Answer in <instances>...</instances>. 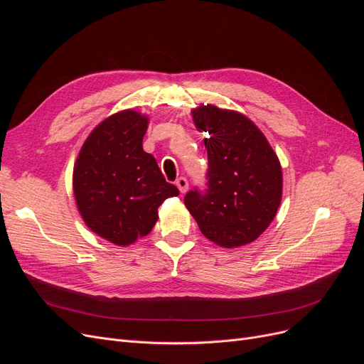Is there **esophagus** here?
Listing matches in <instances>:
<instances>
[{"label":"esophagus","mask_w":364,"mask_h":364,"mask_svg":"<svg viewBox=\"0 0 364 364\" xmlns=\"http://www.w3.org/2000/svg\"><path fill=\"white\" fill-rule=\"evenodd\" d=\"M176 184H177V187H178V190L181 193H186L187 190H188V181H187V178H184V177H180L177 181H176Z\"/></svg>","instance_id":"34e87169"}]
</instances>
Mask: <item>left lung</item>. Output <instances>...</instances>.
Listing matches in <instances>:
<instances>
[{
	"mask_svg": "<svg viewBox=\"0 0 364 364\" xmlns=\"http://www.w3.org/2000/svg\"><path fill=\"white\" fill-rule=\"evenodd\" d=\"M206 132L208 188H195L184 203L205 237L223 247L258 239L282 200V166L259 128L245 114L206 105L192 110Z\"/></svg>",
	"mask_w": 364,
	"mask_h": 364,
	"instance_id": "1",
	"label": "left lung"
}]
</instances>
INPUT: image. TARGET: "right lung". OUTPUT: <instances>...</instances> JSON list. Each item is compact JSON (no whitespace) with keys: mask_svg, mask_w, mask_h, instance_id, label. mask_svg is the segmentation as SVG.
Segmentation results:
<instances>
[{"mask_svg":"<svg viewBox=\"0 0 364 364\" xmlns=\"http://www.w3.org/2000/svg\"><path fill=\"white\" fill-rule=\"evenodd\" d=\"M147 125L149 118L136 110L112 114L91 131L73 168V195L84 223L118 246L147 236L162 202L180 193L143 150Z\"/></svg>","mask_w":364,"mask_h":364,"instance_id":"obj_1","label":"right lung"}]
</instances>
